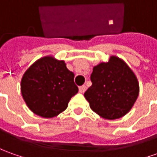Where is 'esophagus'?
Instances as JSON below:
<instances>
[{
  "instance_id": "esophagus-1",
  "label": "esophagus",
  "mask_w": 157,
  "mask_h": 157,
  "mask_svg": "<svg viewBox=\"0 0 157 157\" xmlns=\"http://www.w3.org/2000/svg\"><path fill=\"white\" fill-rule=\"evenodd\" d=\"M86 88H87V87H86V86H84V85H83V86H81V87H79V92L82 94V93H84L86 91Z\"/></svg>"
}]
</instances>
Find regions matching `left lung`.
Instances as JSON below:
<instances>
[{"mask_svg":"<svg viewBox=\"0 0 157 157\" xmlns=\"http://www.w3.org/2000/svg\"><path fill=\"white\" fill-rule=\"evenodd\" d=\"M92 86L84 94L90 108L106 119H117L130 112L139 94L137 76L122 59L110 56L94 67Z\"/></svg>","mask_w":157,"mask_h":157,"instance_id":"obj_1","label":"left lung"}]
</instances>
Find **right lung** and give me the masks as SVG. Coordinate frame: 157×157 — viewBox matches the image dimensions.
I'll list each match as a JSON object with an SVG mask.
<instances>
[{"mask_svg":"<svg viewBox=\"0 0 157 157\" xmlns=\"http://www.w3.org/2000/svg\"><path fill=\"white\" fill-rule=\"evenodd\" d=\"M74 77L64 61L52 56L41 57L22 76L20 90L23 99L35 114L46 119L56 117L78 93Z\"/></svg>","mask_w":157,"mask_h":157,"instance_id":"right-lung-1","label":"right lung"}]
</instances>
